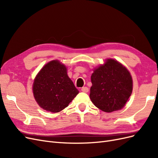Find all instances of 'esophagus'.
<instances>
[{"label":"esophagus","instance_id":"1","mask_svg":"<svg viewBox=\"0 0 158 158\" xmlns=\"http://www.w3.org/2000/svg\"><path fill=\"white\" fill-rule=\"evenodd\" d=\"M81 91H82V92L87 93V92H88L89 89L87 87H83V88H82V89H81Z\"/></svg>","mask_w":158,"mask_h":158}]
</instances>
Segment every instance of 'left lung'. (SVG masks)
Masks as SVG:
<instances>
[{
	"mask_svg": "<svg viewBox=\"0 0 158 158\" xmlns=\"http://www.w3.org/2000/svg\"><path fill=\"white\" fill-rule=\"evenodd\" d=\"M91 80V101L105 112L121 109L132 94V80L130 73L113 59H107L104 64L95 69Z\"/></svg>",
	"mask_w": 158,
	"mask_h": 158,
	"instance_id": "1",
	"label": "left lung"
}]
</instances>
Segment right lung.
<instances>
[{
	"label": "right lung",
	"instance_id": "right-lung-1",
	"mask_svg": "<svg viewBox=\"0 0 158 158\" xmlns=\"http://www.w3.org/2000/svg\"><path fill=\"white\" fill-rule=\"evenodd\" d=\"M33 92L39 106L57 113L69 106L78 90L66 73V66L57 60L45 64L34 80Z\"/></svg>",
	"mask_w": 158,
	"mask_h": 158
}]
</instances>
